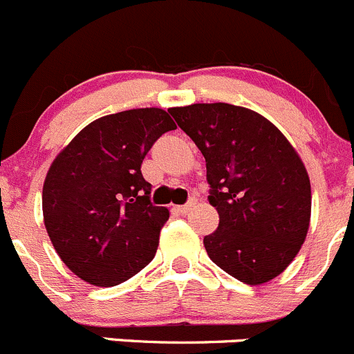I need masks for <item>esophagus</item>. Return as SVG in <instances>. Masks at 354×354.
I'll list each match as a JSON object with an SVG mask.
<instances>
[{
	"instance_id": "34e87169",
	"label": "esophagus",
	"mask_w": 354,
	"mask_h": 354,
	"mask_svg": "<svg viewBox=\"0 0 354 354\" xmlns=\"http://www.w3.org/2000/svg\"><path fill=\"white\" fill-rule=\"evenodd\" d=\"M194 205H196V201H194V199H191V201H189L187 205L176 206V212H177V213H180V215H185V213H189V212H191L192 208H194Z\"/></svg>"
}]
</instances>
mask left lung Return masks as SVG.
<instances>
[{"mask_svg":"<svg viewBox=\"0 0 354 354\" xmlns=\"http://www.w3.org/2000/svg\"><path fill=\"white\" fill-rule=\"evenodd\" d=\"M206 160L218 227L205 236L209 260L250 286L270 282L299 253L311 185L295 146L268 118L229 103L170 108Z\"/></svg>","mask_w":354,"mask_h":354,"instance_id":"left-lung-1","label":"left lung"}]
</instances>
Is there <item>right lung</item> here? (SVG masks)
Masks as SVG:
<instances>
[{"label":"right lung","mask_w":354,"mask_h":354,"mask_svg":"<svg viewBox=\"0 0 354 354\" xmlns=\"http://www.w3.org/2000/svg\"><path fill=\"white\" fill-rule=\"evenodd\" d=\"M177 125L162 108L106 115L82 129L51 163L43 185L44 227L79 279L111 288L155 258L165 206L149 201L141 163Z\"/></svg>","instance_id":"add662e5"}]
</instances>
